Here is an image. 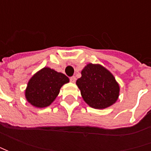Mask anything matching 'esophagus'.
I'll return each instance as SVG.
<instances>
[{
	"label": "esophagus",
	"instance_id": "esophagus-1",
	"mask_svg": "<svg viewBox=\"0 0 151 151\" xmlns=\"http://www.w3.org/2000/svg\"><path fill=\"white\" fill-rule=\"evenodd\" d=\"M76 76H71V77H70V81L71 82H76Z\"/></svg>",
	"mask_w": 151,
	"mask_h": 151
}]
</instances>
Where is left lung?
<instances>
[{
  "mask_svg": "<svg viewBox=\"0 0 151 151\" xmlns=\"http://www.w3.org/2000/svg\"><path fill=\"white\" fill-rule=\"evenodd\" d=\"M76 85L84 101L93 108H106L119 97V84L113 75L100 65H87L82 70Z\"/></svg>",
  "mask_w": 151,
  "mask_h": 151,
  "instance_id": "left-lung-1",
  "label": "left lung"
}]
</instances>
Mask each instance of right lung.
Wrapping results in <instances>:
<instances>
[{"label":"right lung","instance_id":"add662e5","mask_svg":"<svg viewBox=\"0 0 151 151\" xmlns=\"http://www.w3.org/2000/svg\"><path fill=\"white\" fill-rule=\"evenodd\" d=\"M68 82L65 75L45 67L28 81L25 91L27 100L34 107H48L58 96L61 86Z\"/></svg>","mask_w":151,"mask_h":151}]
</instances>
